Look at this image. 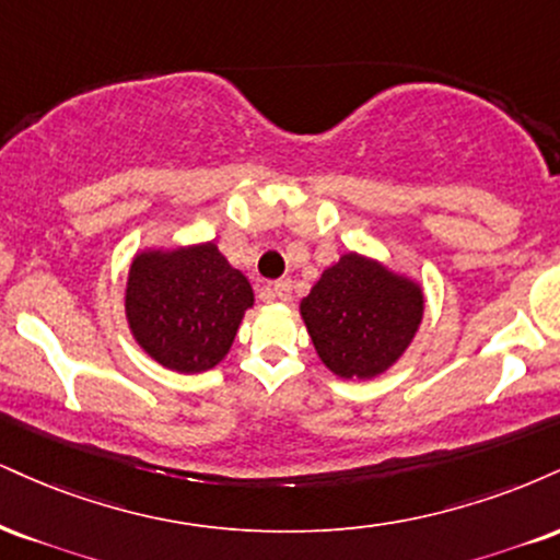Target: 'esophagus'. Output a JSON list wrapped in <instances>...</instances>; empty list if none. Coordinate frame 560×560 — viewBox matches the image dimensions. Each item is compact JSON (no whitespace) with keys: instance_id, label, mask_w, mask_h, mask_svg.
I'll return each mask as SVG.
<instances>
[{"instance_id":"esophagus-1","label":"esophagus","mask_w":560,"mask_h":560,"mask_svg":"<svg viewBox=\"0 0 560 560\" xmlns=\"http://www.w3.org/2000/svg\"><path fill=\"white\" fill-rule=\"evenodd\" d=\"M273 294H276V298H279V300H284V302L292 300V281H289V279L273 281Z\"/></svg>"}]
</instances>
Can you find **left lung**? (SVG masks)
I'll return each instance as SVG.
<instances>
[{
    "mask_svg": "<svg viewBox=\"0 0 560 560\" xmlns=\"http://www.w3.org/2000/svg\"><path fill=\"white\" fill-rule=\"evenodd\" d=\"M300 313L328 370L341 378H375L412 341L422 320V289L349 253L323 271Z\"/></svg>",
    "mask_w": 560,
    "mask_h": 560,
    "instance_id": "obj_1",
    "label": "left lung"
}]
</instances>
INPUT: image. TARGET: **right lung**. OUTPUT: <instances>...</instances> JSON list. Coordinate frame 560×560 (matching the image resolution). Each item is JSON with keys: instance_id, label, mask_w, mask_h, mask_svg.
I'll return each instance as SVG.
<instances>
[{"instance_id": "obj_1", "label": "right lung", "mask_w": 560, "mask_h": 560, "mask_svg": "<svg viewBox=\"0 0 560 560\" xmlns=\"http://www.w3.org/2000/svg\"><path fill=\"white\" fill-rule=\"evenodd\" d=\"M253 307V287L213 242L172 253H140L130 266L125 310L132 336L177 373H203L224 360Z\"/></svg>"}]
</instances>
